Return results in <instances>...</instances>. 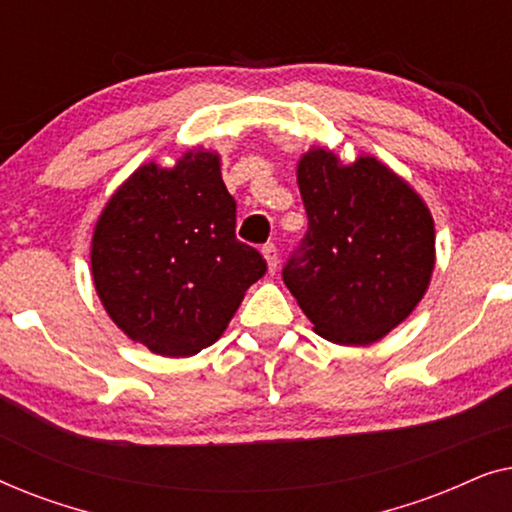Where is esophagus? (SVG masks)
I'll return each instance as SVG.
<instances>
[{
    "mask_svg": "<svg viewBox=\"0 0 512 512\" xmlns=\"http://www.w3.org/2000/svg\"><path fill=\"white\" fill-rule=\"evenodd\" d=\"M263 256H265V263H268L270 275H275V272H277V261H279L275 244H272V242L265 244V247H263Z\"/></svg>",
    "mask_w": 512,
    "mask_h": 512,
    "instance_id": "obj_1",
    "label": "esophagus"
}]
</instances>
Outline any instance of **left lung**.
<instances>
[{"label":"left lung","mask_w":512,"mask_h":512,"mask_svg":"<svg viewBox=\"0 0 512 512\" xmlns=\"http://www.w3.org/2000/svg\"><path fill=\"white\" fill-rule=\"evenodd\" d=\"M307 233L282 272L314 333L373 345L415 310L436 268V228L408 181L377 160L312 146L296 167Z\"/></svg>","instance_id":"8db88e82"}]
</instances>
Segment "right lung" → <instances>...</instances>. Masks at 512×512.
I'll return each mask as SVG.
<instances>
[{
	"label": "right lung",
	"instance_id": "1",
	"mask_svg": "<svg viewBox=\"0 0 512 512\" xmlns=\"http://www.w3.org/2000/svg\"><path fill=\"white\" fill-rule=\"evenodd\" d=\"M90 272L111 321L153 354L214 345L265 275L263 256L235 237L219 153L200 146L172 167H137L95 223Z\"/></svg>",
	"mask_w": 512,
	"mask_h": 512
}]
</instances>
